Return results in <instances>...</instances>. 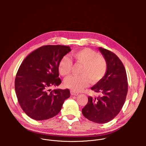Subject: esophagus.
<instances>
[{
    "instance_id": "obj_1",
    "label": "esophagus",
    "mask_w": 146,
    "mask_h": 146,
    "mask_svg": "<svg viewBox=\"0 0 146 146\" xmlns=\"http://www.w3.org/2000/svg\"><path fill=\"white\" fill-rule=\"evenodd\" d=\"M70 94H71L72 95H73V96H77L78 95V92H76L75 91H72V90L70 91Z\"/></svg>"
}]
</instances>
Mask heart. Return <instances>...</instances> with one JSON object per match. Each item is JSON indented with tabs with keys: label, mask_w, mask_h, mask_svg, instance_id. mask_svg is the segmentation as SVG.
<instances>
[{
	"label": "heart",
	"mask_w": 146,
	"mask_h": 146,
	"mask_svg": "<svg viewBox=\"0 0 146 146\" xmlns=\"http://www.w3.org/2000/svg\"><path fill=\"white\" fill-rule=\"evenodd\" d=\"M73 57L78 63L83 65L80 74L81 76H70L64 81L65 86L75 92H79L88 86L90 81L96 83L105 75L107 71V62L103 57L90 48L79 50L73 54ZM72 61L65 56L59 64V71L63 76L70 74Z\"/></svg>",
	"instance_id": "obj_1"
}]
</instances>
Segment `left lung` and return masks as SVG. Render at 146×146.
I'll use <instances>...</instances> for the list:
<instances>
[{
    "label": "left lung",
    "mask_w": 146,
    "mask_h": 146,
    "mask_svg": "<svg viewBox=\"0 0 146 146\" xmlns=\"http://www.w3.org/2000/svg\"><path fill=\"white\" fill-rule=\"evenodd\" d=\"M98 50L107 62V71L91 90L101 95L89 96L82 113L91 121L104 123L110 121L121 111L128 92V81L125 69L118 57L106 49L99 47Z\"/></svg>",
    "instance_id": "1"
}]
</instances>
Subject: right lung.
Instances as JSON below:
<instances>
[{
    "label": "right lung",
    "mask_w": 146,
    "mask_h": 146,
    "mask_svg": "<svg viewBox=\"0 0 146 146\" xmlns=\"http://www.w3.org/2000/svg\"><path fill=\"white\" fill-rule=\"evenodd\" d=\"M71 51L69 46H42L28 55L20 65L15 80L16 95L23 111L31 118L41 121L51 118L60 111L70 97L68 89H56L60 85L59 64Z\"/></svg>",
    "instance_id": "obj_1"
}]
</instances>
